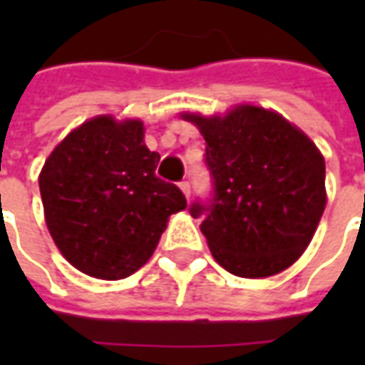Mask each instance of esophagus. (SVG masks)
Instances as JSON below:
<instances>
[{
  "label": "esophagus",
  "instance_id": "obj_1",
  "mask_svg": "<svg viewBox=\"0 0 365 365\" xmlns=\"http://www.w3.org/2000/svg\"><path fill=\"white\" fill-rule=\"evenodd\" d=\"M180 190L183 191V195H185V197L190 199V195H191V183L190 182L180 183Z\"/></svg>",
  "mask_w": 365,
  "mask_h": 365
}]
</instances>
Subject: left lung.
<instances>
[{"mask_svg": "<svg viewBox=\"0 0 365 365\" xmlns=\"http://www.w3.org/2000/svg\"><path fill=\"white\" fill-rule=\"evenodd\" d=\"M205 138L213 197L191 217L213 258L238 277H268L303 254L327 205L324 158L275 111L238 105L225 117L183 113Z\"/></svg>", "mask_w": 365, "mask_h": 365, "instance_id": "obj_1", "label": "left lung"}]
</instances>
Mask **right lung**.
I'll return each instance as SVG.
<instances>
[{"mask_svg":"<svg viewBox=\"0 0 365 365\" xmlns=\"http://www.w3.org/2000/svg\"><path fill=\"white\" fill-rule=\"evenodd\" d=\"M158 152L140 120L99 115L74 128L44 162L38 187L54 245L99 279L135 274L156 250L170 215L187 201L160 180Z\"/></svg>","mask_w":365,"mask_h":365,"instance_id":"1","label":"right lung"}]
</instances>
